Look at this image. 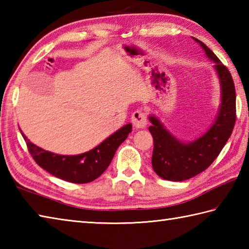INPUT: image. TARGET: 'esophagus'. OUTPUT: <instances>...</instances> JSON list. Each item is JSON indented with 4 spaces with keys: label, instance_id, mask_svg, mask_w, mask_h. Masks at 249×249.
Segmentation results:
<instances>
[{
    "label": "esophagus",
    "instance_id": "obj_1",
    "mask_svg": "<svg viewBox=\"0 0 249 249\" xmlns=\"http://www.w3.org/2000/svg\"><path fill=\"white\" fill-rule=\"evenodd\" d=\"M131 122L136 128H144L148 124L147 114L142 110H136L131 115Z\"/></svg>",
    "mask_w": 249,
    "mask_h": 249
}]
</instances>
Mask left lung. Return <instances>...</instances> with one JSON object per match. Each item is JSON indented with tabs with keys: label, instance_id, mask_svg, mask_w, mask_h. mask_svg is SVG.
<instances>
[{
	"label": "left lung",
	"instance_id": "obj_1",
	"mask_svg": "<svg viewBox=\"0 0 249 249\" xmlns=\"http://www.w3.org/2000/svg\"><path fill=\"white\" fill-rule=\"evenodd\" d=\"M194 40L199 43L211 60L216 62L215 69L221 84V105L212 127L190 143L177 140L157 118H149L152 123L149 130L153 137V170L160 178L170 181L190 179L211 166L230 138L236 120L235 86L230 71L205 44L196 37Z\"/></svg>",
	"mask_w": 249,
	"mask_h": 249
}]
</instances>
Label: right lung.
<instances>
[{
    "mask_svg": "<svg viewBox=\"0 0 249 249\" xmlns=\"http://www.w3.org/2000/svg\"><path fill=\"white\" fill-rule=\"evenodd\" d=\"M131 124L115 131L104 142L89 152L79 155H59L43 150L33 144L22 133L29 152L36 163L46 172L59 179L72 183H87L98 178L108 168L115 151L127 138Z\"/></svg>",
    "mask_w": 249,
    "mask_h": 249,
    "instance_id": "add662e5",
    "label": "right lung"
}]
</instances>
